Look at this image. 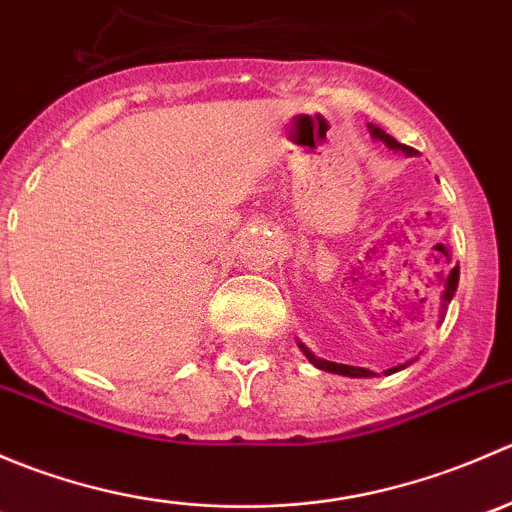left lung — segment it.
I'll list each match as a JSON object with an SVG mask.
<instances>
[{
    "label": "left lung",
    "mask_w": 512,
    "mask_h": 512,
    "mask_svg": "<svg viewBox=\"0 0 512 512\" xmlns=\"http://www.w3.org/2000/svg\"><path fill=\"white\" fill-rule=\"evenodd\" d=\"M371 136L374 138H381V141L386 143V146L389 148H394V151H401V153H406V156H414V148L411 146H404V143H399L396 141V138H391L389 133H384L381 131V128H371ZM456 287H458V267H453V272L451 275H448V280H446V294H443V299H451L453 297V292H456ZM299 347H302V344H299ZM304 349V347H302ZM304 354H307V359L312 361L314 366H317V369H324V371H332V374H344V376H374V371H369V369H361V366H347V364H334V361H324V359H317V356H314L312 352H307V349H304ZM399 369H404V366H394V369H386L384 374H394V371H399Z\"/></svg>",
    "instance_id": "obj_1"
}]
</instances>
